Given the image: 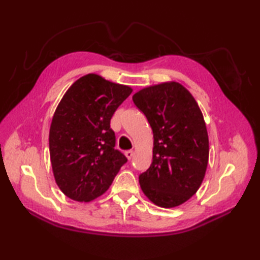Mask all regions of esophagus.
I'll list each match as a JSON object with an SVG mask.
<instances>
[{
  "label": "esophagus",
  "instance_id": "esophagus-1",
  "mask_svg": "<svg viewBox=\"0 0 260 260\" xmlns=\"http://www.w3.org/2000/svg\"><path fill=\"white\" fill-rule=\"evenodd\" d=\"M133 155H134V151H132V150H129V151H126L125 152V156L128 158V159H131L132 157H133Z\"/></svg>",
  "mask_w": 260,
  "mask_h": 260
}]
</instances>
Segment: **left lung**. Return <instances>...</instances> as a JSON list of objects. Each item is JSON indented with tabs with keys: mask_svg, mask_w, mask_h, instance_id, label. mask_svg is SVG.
<instances>
[{
	"mask_svg": "<svg viewBox=\"0 0 260 260\" xmlns=\"http://www.w3.org/2000/svg\"><path fill=\"white\" fill-rule=\"evenodd\" d=\"M133 102L153 131V161L140 175L148 200L162 208L181 206L194 196L206 175L209 137L200 107L186 88L167 81L143 88Z\"/></svg>",
	"mask_w": 260,
	"mask_h": 260,
	"instance_id": "left-lung-1",
	"label": "left lung"
}]
</instances>
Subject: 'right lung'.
<instances>
[{
    "label": "right lung",
    "instance_id": "add662e5",
    "mask_svg": "<svg viewBox=\"0 0 260 260\" xmlns=\"http://www.w3.org/2000/svg\"><path fill=\"white\" fill-rule=\"evenodd\" d=\"M133 89L97 74L77 79L53 114L49 150L56 183L64 196L89 202L104 194L127 162L115 150V110Z\"/></svg>",
    "mask_w": 260,
    "mask_h": 260
}]
</instances>
